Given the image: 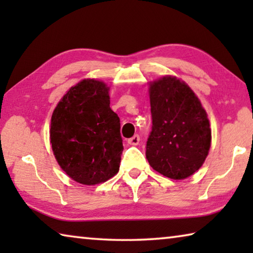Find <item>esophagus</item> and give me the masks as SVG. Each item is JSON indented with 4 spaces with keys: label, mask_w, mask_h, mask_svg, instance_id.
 <instances>
[{
    "label": "esophagus",
    "mask_w": 253,
    "mask_h": 253,
    "mask_svg": "<svg viewBox=\"0 0 253 253\" xmlns=\"http://www.w3.org/2000/svg\"><path fill=\"white\" fill-rule=\"evenodd\" d=\"M139 139H140L139 135H134V136L131 137V138L128 139V144H129V145H132V146H136V145H138V143H139Z\"/></svg>",
    "instance_id": "34e87169"
}]
</instances>
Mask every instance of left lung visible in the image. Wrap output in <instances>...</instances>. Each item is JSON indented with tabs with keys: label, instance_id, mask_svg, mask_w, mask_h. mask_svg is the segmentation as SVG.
<instances>
[{
	"label": "left lung",
	"instance_id": "obj_1",
	"mask_svg": "<svg viewBox=\"0 0 253 253\" xmlns=\"http://www.w3.org/2000/svg\"><path fill=\"white\" fill-rule=\"evenodd\" d=\"M152 131L146 144L149 165L166 177L193 175L207 158L211 129L207 111L193 90L176 77L149 84Z\"/></svg>",
	"mask_w": 253,
	"mask_h": 253
}]
</instances>
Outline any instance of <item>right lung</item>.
Wrapping results in <instances>:
<instances>
[{
	"mask_svg": "<svg viewBox=\"0 0 253 253\" xmlns=\"http://www.w3.org/2000/svg\"><path fill=\"white\" fill-rule=\"evenodd\" d=\"M109 88L84 79L53 110L50 143L58 164L74 181L95 185L118 173L123 153L121 121L110 108Z\"/></svg>",
	"mask_w": 253,
	"mask_h": 253,
	"instance_id": "right-lung-1",
	"label": "right lung"
}]
</instances>
